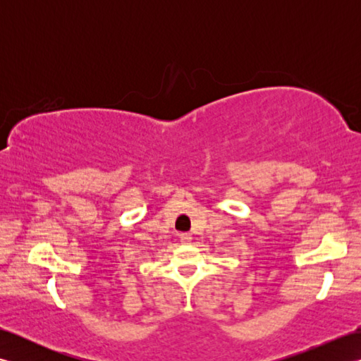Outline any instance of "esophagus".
<instances>
[{"label": "esophagus", "mask_w": 361, "mask_h": 361, "mask_svg": "<svg viewBox=\"0 0 361 361\" xmlns=\"http://www.w3.org/2000/svg\"><path fill=\"white\" fill-rule=\"evenodd\" d=\"M180 240L183 243H189L190 240H192V237H190V234H188V233H183V234H180Z\"/></svg>", "instance_id": "1"}]
</instances>
